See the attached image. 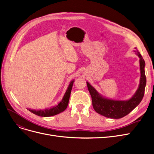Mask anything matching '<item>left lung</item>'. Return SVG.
Listing matches in <instances>:
<instances>
[{
    "mask_svg": "<svg viewBox=\"0 0 154 154\" xmlns=\"http://www.w3.org/2000/svg\"><path fill=\"white\" fill-rule=\"evenodd\" d=\"M134 53L140 58V78L138 89L134 95L128 100H119L110 99L103 97L95 90V88L87 82V87L91 97L92 105L95 111L108 118L119 119L128 115L138 106L143 97L146 86V76L145 73V63L141 54L134 48Z\"/></svg>",
    "mask_w": 154,
    "mask_h": 154,
    "instance_id": "1",
    "label": "left lung"
}]
</instances>
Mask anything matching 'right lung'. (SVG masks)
<instances>
[{"instance_id": "obj_1", "label": "right lung", "mask_w": 154, "mask_h": 154, "mask_svg": "<svg viewBox=\"0 0 154 154\" xmlns=\"http://www.w3.org/2000/svg\"><path fill=\"white\" fill-rule=\"evenodd\" d=\"M75 82V79L71 81L68 87H67L65 94L61 100L57 105L51 107L45 108L44 109H27L29 111L32 112L36 115L42 117H50L55 115H57L60 112H63L67 108L68 105L69 97L71 95V91L73 85V83Z\"/></svg>"}]
</instances>
